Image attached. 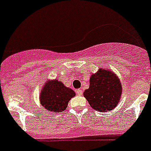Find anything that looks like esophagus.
<instances>
[{
  "label": "esophagus",
  "instance_id": "1",
  "mask_svg": "<svg viewBox=\"0 0 151 151\" xmlns=\"http://www.w3.org/2000/svg\"><path fill=\"white\" fill-rule=\"evenodd\" d=\"M76 92H77V93H78V95H81L82 93H83V91H82L81 89H78Z\"/></svg>",
  "mask_w": 151,
  "mask_h": 151
}]
</instances>
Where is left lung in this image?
Returning <instances> with one entry per match:
<instances>
[{
	"instance_id": "8db88e82",
	"label": "left lung",
	"mask_w": 151,
	"mask_h": 151,
	"mask_svg": "<svg viewBox=\"0 0 151 151\" xmlns=\"http://www.w3.org/2000/svg\"><path fill=\"white\" fill-rule=\"evenodd\" d=\"M122 95V85L116 74L111 70L100 68L90 78L89 88L83 97L90 106L98 112L112 111L117 106Z\"/></svg>"
}]
</instances>
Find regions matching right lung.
<instances>
[{"instance_id": "add662e5", "label": "right lung", "mask_w": 151, "mask_h": 151, "mask_svg": "<svg viewBox=\"0 0 151 151\" xmlns=\"http://www.w3.org/2000/svg\"><path fill=\"white\" fill-rule=\"evenodd\" d=\"M75 95V92L71 88L66 87L61 81L50 79L41 88L39 98L40 104L54 114L64 111L70 100Z\"/></svg>"}]
</instances>
